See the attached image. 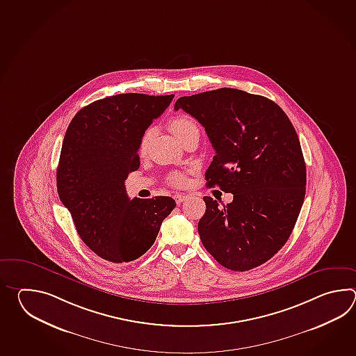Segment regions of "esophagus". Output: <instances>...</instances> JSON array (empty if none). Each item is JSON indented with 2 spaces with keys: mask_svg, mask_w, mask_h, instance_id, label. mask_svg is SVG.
<instances>
[{
  "mask_svg": "<svg viewBox=\"0 0 356 356\" xmlns=\"http://www.w3.org/2000/svg\"><path fill=\"white\" fill-rule=\"evenodd\" d=\"M186 198H187V196H184V195H181V193H177L175 196L177 204H181L183 201H186Z\"/></svg>",
  "mask_w": 356,
  "mask_h": 356,
  "instance_id": "esophagus-1",
  "label": "esophagus"
}]
</instances>
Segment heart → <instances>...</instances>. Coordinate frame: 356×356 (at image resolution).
I'll use <instances>...</instances> for the list:
<instances>
[{"mask_svg":"<svg viewBox=\"0 0 356 356\" xmlns=\"http://www.w3.org/2000/svg\"><path fill=\"white\" fill-rule=\"evenodd\" d=\"M169 129L175 134V137L181 141L184 137L188 136L189 134L198 131V126L196 122L193 121V118H191L187 114H178L169 121ZM149 138L150 131H146L140 143V152H144L146 150ZM169 183L175 187H181L186 183V177L183 173L177 172L169 177Z\"/></svg>","mask_w":356,"mask_h":356,"instance_id":"heart-1","label":"heart"}]
</instances>
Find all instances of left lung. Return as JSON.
Here are the masks:
<instances>
[{
	"label": "left lung",
	"instance_id": "left-lung-1",
	"mask_svg": "<svg viewBox=\"0 0 356 356\" xmlns=\"http://www.w3.org/2000/svg\"><path fill=\"white\" fill-rule=\"evenodd\" d=\"M204 127L215 156L204 178L234 195L219 206L204 196L198 234L220 265L248 271L267 262L291 234L305 196L307 170L296 129L270 99L221 88L175 102Z\"/></svg>",
	"mask_w": 356,
	"mask_h": 356
}]
</instances>
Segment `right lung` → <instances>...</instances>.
<instances>
[{
    "instance_id": "1",
    "label": "right lung",
    "mask_w": 356,
    "mask_h": 356,
    "mask_svg": "<svg viewBox=\"0 0 356 356\" xmlns=\"http://www.w3.org/2000/svg\"><path fill=\"white\" fill-rule=\"evenodd\" d=\"M175 95L137 92L99 99L68 124L57 168V192L77 234L113 264L141 257L175 207L172 197L129 200L124 181L140 167L145 131Z\"/></svg>"
}]
</instances>
